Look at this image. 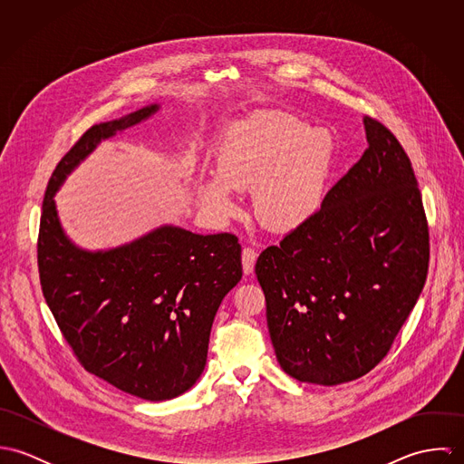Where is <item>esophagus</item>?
Instances as JSON below:
<instances>
[{
  "label": "esophagus",
  "instance_id": "1",
  "mask_svg": "<svg viewBox=\"0 0 464 464\" xmlns=\"http://www.w3.org/2000/svg\"><path fill=\"white\" fill-rule=\"evenodd\" d=\"M241 259H243V271H245V275H250L254 271L256 261H257V252L254 248L246 246V248H243Z\"/></svg>",
  "mask_w": 464,
  "mask_h": 464
}]
</instances>
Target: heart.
Returning <instances> with one entry per match:
<instances>
[{
	"instance_id": "b5f03b06",
	"label": "heart",
	"mask_w": 464,
	"mask_h": 464,
	"mask_svg": "<svg viewBox=\"0 0 464 464\" xmlns=\"http://www.w3.org/2000/svg\"><path fill=\"white\" fill-rule=\"evenodd\" d=\"M334 164L331 133L302 118L257 112L223 133L216 177L201 188L203 205L218 218L236 214L232 191H254L256 219L275 234H291L322 208Z\"/></svg>"
}]
</instances>
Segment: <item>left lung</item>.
I'll use <instances>...</instances> for the list:
<instances>
[{
	"label": "left lung",
	"mask_w": 464,
	"mask_h": 464,
	"mask_svg": "<svg viewBox=\"0 0 464 464\" xmlns=\"http://www.w3.org/2000/svg\"><path fill=\"white\" fill-rule=\"evenodd\" d=\"M362 123L361 160L256 265L276 361L300 382L337 386L373 370L427 278L429 228L411 160L384 125Z\"/></svg>",
	"instance_id": "left-lung-1"
}]
</instances>
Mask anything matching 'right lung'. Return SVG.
<instances>
[{"instance_id": "add662e5", "label": "right lung", "mask_w": 464, "mask_h": 464, "mask_svg": "<svg viewBox=\"0 0 464 464\" xmlns=\"http://www.w3.org/2000/svg\"><path fill=\"white\" fill-rule=\"evenodd\" d=\"M159 111L151 103L80 137L50 179L37 246L46 304L83 368L150 401L198 382L218 307L243 275L241 245L232 234L160 225L125 245L87 250L67 236L55 195L102 140Z\"/></svg>"}]
</instances>
